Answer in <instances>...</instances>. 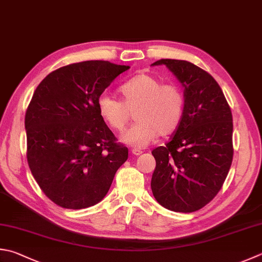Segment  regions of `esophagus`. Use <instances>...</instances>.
Wrapping results in <instances>:
<instances>
[{"mask_svg": "<svg viewBox=\"0 0 262 262\" xmlns=\"http://www.w3.org/2000/svg\"><path fill=\"white\" fill-rule=\"evenodd\" d=\"M131 152H132L133 155H136V156H139V155L142 154V151L140 149H137V148H133V149L131 150Z\"/></svg>", "mask_w": 262, "mask_h": 262, "instance_id": "1", "label": "esophagus"}]
</instances>
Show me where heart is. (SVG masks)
Masks as SVG:
<instances>
[{
	"label": "heart",
	"mask_w": 262,
	"mask_h": 262,
	"mask_svg": "<svg viewBox=\"0 0 262 262\" xmlns=\"http://www.w3.org/2000/svg\"><path fill=\"white\" fill-rule=\"evenodd\" d=\"M122 100L103 92L98 97L100 117L111 129L122 131L135 112V124L121 136L123 144L142 148L157 136H166L180 125L185 113V97L179 86L162 84L149 74H139L120 86Z\"/></svg>",
	"instance_id": "b5f03b06"
}]
</instances>
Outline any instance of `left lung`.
I'll use <instances>...</instances> for the list:
<instances>
[{
	"mask_svg": "<svg viewBox=\"0 0 262 262\" xmlns=\"http://www.w3.org/2000/svg\"><path fill=\"white\" fill-rule=\"evenodd\" d=\"M184 86L185 113L165 146L151 151V191L174 212H194L214 199L233 162V116L218 83L194 63L161 59Z\"/></svg>",
	"mask_w": 262,
	"mask_h": 262,
	"instance_id": "1",
	"label": "left lung"
}]
</instances>
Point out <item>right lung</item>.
Segmentation results:
<instances>
[{
    "instance_id": "obj_1",
    "label": "right lung",
    "mask_w": 262,
    "mask_h": 262,
    "mask_svg": "<svg viewBox=\"0 0 262 262\" xmlns=\"http://www.w3.org/2000/svg\"><path fill=\"white\" fill-rule=\"evenodd\" d=\"M130 66L89 60L53 71L29 102L25 129L27 161L53 203L80 210L103 199L127 148L102 121L97 100Z\"/></svg>"
}]
</instances>
